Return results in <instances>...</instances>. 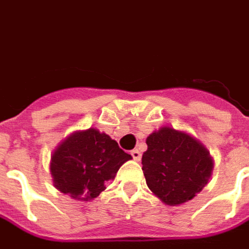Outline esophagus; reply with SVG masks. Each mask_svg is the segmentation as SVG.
<instances>
[{
    "label": "esophagus",
    "instance_id": "34e87169",
    "mask_svg": "<svg viewBox=\"0 0 249 249\" xmlns=\"http://www.w3.org/2000/svg\"><path fill=\"white\" fill-rule=\"evenodd\" d=\"M131 156H133V159H134L135 161L141 160V152H140L138 149H134V150H131Z\"/></svg>",
    "mask_w": 249,
    "mask_h": 249
}]
</instances>
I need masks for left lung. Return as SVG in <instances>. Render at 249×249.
<instances>
[{
  "label": "left lung",
  "instance_id": "obj_1",
  "mask_svg": "<svg viewBox=\"0 0 249 249\" xmlns=\"http://www.w3.org/2000/svg\"><path fill=\"white\" fill-rule=\"evenodd\" d=\"M142 171L150 191L168 206H179L196 196L213 174L207 147L183 130L162 126L146 138Z\"/></svg>",
  "mask_w": 249,
  "mask_h": 249
}]
</instances>
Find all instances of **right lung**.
Listing matches in <instances>:
<instances>
[{
  "mask_svg": "<svg viewBox=\"0 0 249 249\" xmlns=\"http://www.w3.org/2000/svg\"><path fill=\"white\" fill-rule=\"evenodd\" d=\"M133 157L118 142L97 128L77 130L63 140L51 154L53 184L75 200L88 202L106 190L119 168Z\"/></svg>",
  "mask_w": 249,
  "mask_h": 249,
  "instance_id": "obj_1",
  "label": "right lung"
}]
</instances>
